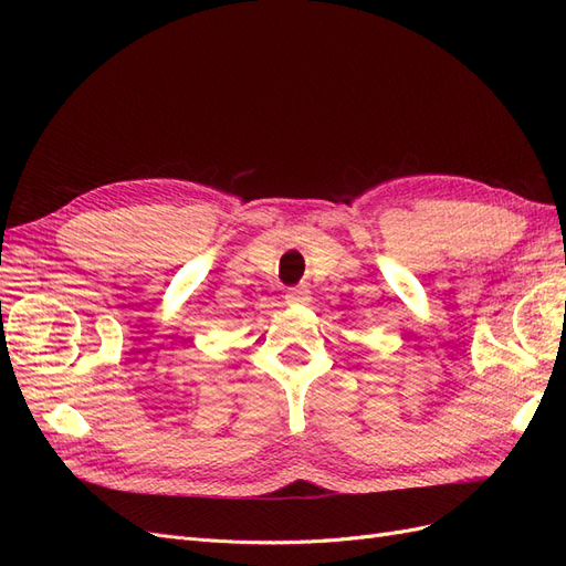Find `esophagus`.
Masks as SVG:
<instances>
[{
  "mask_svg": "<svg viewBox=\"0 0 566 566\" xmlns=\"http://www.w3.org/2000/svg\"><path fill=\"white\" fill-rule=\"evenodd\" d=\"M310 297H312V293L306 287H293V290H287V293H285L287 304H306V302H310Z\"/></svg>",
  "mask_w": 566,
  "mask_h": 566,
  "instance_id": "34e87169",
  "label": "esophagus"
}]
</instances>
